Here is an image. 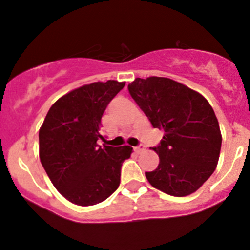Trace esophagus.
<instances>
[{"mask_svg":"<svg viewBox=\"0 0 250 250\" xmlns=\"http://www.w3.org/2000/svg\"><path fill=\"white\" fill-rule=\"evenodd\" d=\"M144 149H145V145H143V144H140V145H139V146L134 147V151H135L136 153H141V152H143Z\"/></svg>","mask_w":250,"mask_h":250,"instance_id":"obj_1","label":"esophagus"}]
</instances>
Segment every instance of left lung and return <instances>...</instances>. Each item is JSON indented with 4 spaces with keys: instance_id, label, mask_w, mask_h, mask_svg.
<instances>
[{
    "instance_id": "1",
    "label": "left lung",
    "mask_w": 250,
    "mask_h": 250,
    "mask_svg": "<svg viewBox=\"0 0 250 250\" xmlns=\"http://www.w3.org/2000/svg\"><path fill=\"white\" fill-rule=\"evenodd\" d=\"M130 96L153 128L164 132L156 170L145 172L154 188L172 196L194 193L213 173L222 134L208 102L198 92L167 78H136Z\"/></svg>"
}]
</instances>
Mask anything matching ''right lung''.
<instances>
[{"instance_id": "1", "label": "right lung", "mask_w": 250, "mask_h": 250, "mask_svg": "<svg viewBox=\"0 0 250 250\" xmlns=\"http://www.w3.org/2000/svg\"><path fill=\"white\" fill-rule=\"evenodd\" d=\"M125 83L81 86L61 97L39 129V158L55 188L79 206H91L118 188L130 146L99 145L102 116Z\"/></svg>"}]
</instances>
